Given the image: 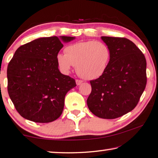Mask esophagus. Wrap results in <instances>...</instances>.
Segmentation results:
<instances>
[{"label": "esophagus", "mask_w": 158, "mask_h": 158, "mask_svg": "<svg viewBox=\"0 0 158 158\" xmlns=\"http://www.w3.org/2000/svg\"><path fill=\"white\" fill-rule=\"evenodd\" d=\"M75 82H76L77 85H80L83 83V81H81V80H76V81H75Z\"/></svg>", "instance_id": "1"}]
</instances>
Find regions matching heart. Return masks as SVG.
<instances>
[{"mask_svg":"<svg viewBox=\"0 0 158 158\" xmlns=\"http://www.w3.org/2000/svg\"><path fill=\"white\" fill-rule=\"evenodd\" d=\"M64 53L56 56L58 67L68 73L75 66L77 73L87 80H95L103 75L108 68L111 58L109 47L101 41L88 40L68 45Z\"/></svg>","mask_w":158,"mask_h":158,"instance_id":"1","label":"heart"}]
</instances>
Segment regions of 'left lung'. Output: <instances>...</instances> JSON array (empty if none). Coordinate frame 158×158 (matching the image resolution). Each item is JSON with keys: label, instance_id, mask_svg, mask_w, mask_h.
I'll return each instance as SVG.
<instances>
[{"label": "left lung", "instance_id": "8db88e82", "mask_svg": "<svg viewBox=\"0 0 158 158\" xmlns=\"http://www.w3.org/2000/svg\"><path fill=\"white\" fill-rule=\"evenodd\" d=\"M111 58L106 72L90 81L92 91L87 104L98 118L115 119L132 110L147 83L145 56L134 43L125 38L102 36Z\"/></svg>", "mask_w": 158, "mask_h": 158}]
</instances>
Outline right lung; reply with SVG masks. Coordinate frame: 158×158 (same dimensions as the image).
<instances>
[{
	"instance_id": "1",
	"label": "right lung",
	"mask_w": 158,
	"mask_h": 158,
	"mask_svg": "<svg viewBox=\"0 0 158 158\" xmlns=\"http://www.w3.org/2000/svg\"><path fill=\"white\" fill-rule=\"evenodd\" d=\"M75 37L40 38L20 46L8 63V92L23 118L51 123L63 113L65 96L76 86L73 78L61 73L56 56Z\"/></svg>"
}]
</instances>
